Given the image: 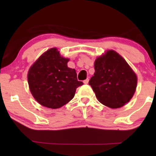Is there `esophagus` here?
I'll return each instance as SVG.
<instances>
[{
	"label": "esophagus",
	"mask_w": 156,
	"mask_h": 156,
	"mask_svg": "<svg viewBox=\"0 0 156 156\" xmlns=\"http://www.w3.org/2000/svg\"><path fill=\"white\" fill-rule=\"evenodd\" d=\"M84 84H87L89 83V79H87V80H84Z\"/></svg>",
	"instance_id": "esophagus-1"
}]
</instances>
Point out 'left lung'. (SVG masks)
Segmentation results:
<instances>
[{
  "label": "left lung",
  "mask_w": 156,
  "mask_h": 156,
  "mask_svg": "<svg viewBox=\"0 0 156 156\" xmlns=\"http://www.w3.org/2000/svg\"><path fill=\"white\" fill-rule=\"evenodd\" d=\"M95 72L89 82L99 102L112 108L129 102L135 93L137 77L121 55L108 50L94 62Z\"/></svg>",
  "instance_id": "obj_1"
}]
</instances>
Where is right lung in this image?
I'll return each instance as SVG.
<instances>
[{
  "label": "right lung",
  "instance_id": "right-lung-1",
  "mask_svg": "<svg viewBox=\"0 0 156 156\" xmlns=\"http://www.w3.org/2000/svg\"><path fill=\"white\" fill-rule=\"evenodd\" d=\"M69 59L56 48L42 54L28 72L30 90L36 101L50 108H58L73 99L76 89L82 86L74 69L67 67Z\"/></svg>",
  "mask_w": 156,
  "mask_h": 156
}]
</instances>
